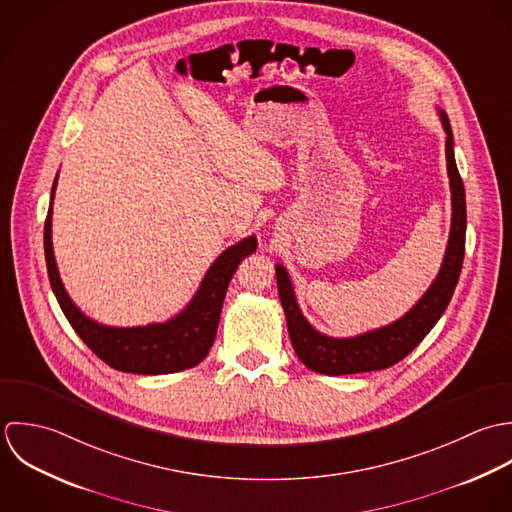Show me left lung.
Wrapping results in <instances>:
<instances>
[{"label": "left lung", "instance_id": "obj_1", "mask_svg": "<svg viewBox=\"0 0 512 512\" xmlns=\"http://www.w3.org/2000/svg\"><path fill=\"white\" fill-rule=\"evenodd\" d=\"M445 138V158H447V174L451 186V231L445 249V257L441 269L425 291V295L409 308L402 318L396 322L358 334L350 338H332L318 330H314L303 316L299 303L295 299V291L291 285V277L283 265H277V287L281 305L285 308L287 328L293 342V348L299 360L312 372H320L326 376H342V374H360L384 370L400 360H404L409 352L427 336V332L441 318L449 305L453 291L457 287L463 257H465V229H467V207H465V188L459 176L455 154H453V132L449 118L443 110H439Z\"/></svg>", "mask_w": 512, "mask_h": 512}]
</instances>
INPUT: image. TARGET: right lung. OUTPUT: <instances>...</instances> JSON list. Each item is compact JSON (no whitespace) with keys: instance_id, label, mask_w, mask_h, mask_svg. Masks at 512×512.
<instances>
[{"instance_id":"add662e5","label":"right lung","mask_w":512,"mask_h":512,"mask_svg":"<svg viewBox=\"0 0 512 512\" xmlns=\"http://www.w3.org/2000/svg\"><path fill=\"white\" fill-rule=\"evenodd\" d=\"M55 188L57 178L51 190V204L43 235L47 273L59 307L65 312L75 332L83 338V342L110 368L128 374L156 376L182 372L198 366L215 340L229 281L239 263L257 249V239L251 235L225 249L205 273L204 281L194 299L174 318L166 322H152L146 326H106L81 312V308L71 301L61 283L51 241Z\"/></svg>"}]
</instances>
